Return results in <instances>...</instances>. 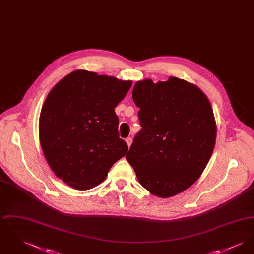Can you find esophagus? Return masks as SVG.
<instances>
[{"label":"esophagus","mask_w":254,"mask_h":254,"mask_svg":"<svg viewBox=\"0 0 254 254\" xmlns=\"http://www.w3.org/2000/svg\"><path fill=\"white\" fill-rule=\"evenodd\" d=\"M126 142H127V144L128 146H130L131 144H132V138L131 137H127V139H126Z\"/></svg>","instance_id":"1"}]
</instances>
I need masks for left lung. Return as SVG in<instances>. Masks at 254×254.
<instances>
[{
	"instance_id": "left-lung-1",
	"label": "left lung",
	"mask_w": 254,
	"mask_h": 254,
	"mask_svg": "<svg viewBox=\"0 0 254 254\" xmlns=\"http://www.w3.org/2000/svg\"><path fill=\"white\" fill-rule=\"evenodd\" d=\"M142 129L127 160L141 185L168 198L189 189L203 173L216 140L213 111L196 85L170 77L154 84L145 79L132 91Z\"/></svg>"
}]
</instances>
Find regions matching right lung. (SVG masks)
<instances>
[{"label":"right lung","instance_id":"1","mask_svg":"<svg viewBox=\"0 0 254 254\" xmlns=\"http://www.w3.org/2000/svg\"><path fill=\"white\" fill-rule=\"evenodd\" d=\"M131 81L76 70L47 97L39 120L44 155L58 178L86 190L104 181L115 162L128 150L119 137L114 109Z\"/></svg>","mask_w":254,"mask_h":254}]
</instances>
